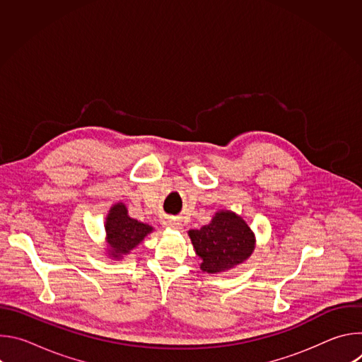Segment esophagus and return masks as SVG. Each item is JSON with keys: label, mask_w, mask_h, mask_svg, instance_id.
Segmentation results:
<instances>
[{"label": "esophagus", "mask_w": 362, "mask_h": 362, "mask_svg": "<svg viewBox=\"0 0 362 362\" xmlns=\"http://www.w3.org/2000/svg\"><path fill=\"white\" fill-rule=\"evenodd\" d=\"M163 225H165L166 228H172V229H182V225H180L177 221H172V219L165 221Z\"/></svg>", "instance_id": "obj_1"}]
</instances>
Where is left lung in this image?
I'll return each mask as SVG.
<instances>
[{
	"instance_id": "left-lung-1",
	"label": "left lung",
	"mask_w": 362,
	"mask_h": 362,
	"mask_svg": "<svg viewBox=\"0 0 362 362\" xmlns=\"http://www.w3.org/2000/svg\"><path fill=\"white\" fill-rule=\"evenodd\" d=\"M200 269L222 274L249 259L256 246V236L249 225L232 211H218L211 223L187 232Z\"/></svg>"
}]
</instances>
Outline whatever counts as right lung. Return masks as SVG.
<instances>
[{"mask_svg": "<svg viewBox=\"0 0 362 362\" xmlns=\"http://www.w3.org/2000/svg\"><path fill=\"white\" fill-rule=\"evenodd\" d=\"M105 229L107 245L106 256L115 261H122L154 230L153 226L130 218L123 202H117L112 206L106 216Z\"/></svg>", "mask_w": 362, "mask_h": 362, "instance_id": "obj_1", "label": "right lung"}]
</instances>
